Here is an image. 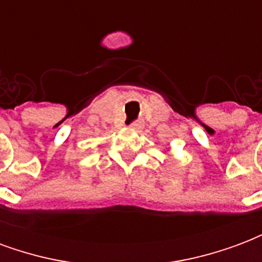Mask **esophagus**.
I'll use <instances>...</instances> for the list:
<instances>
[{
  "label": "esophagus",
  "mask_w": 262,
  "mask_h": 262,
  "mask_svg": "<svg viewBox=\"0 0 262 262\" xmlns=\"http://www.w3.org/2000/svg\"><path fill=\"white\" fill-rule=\"evenodd\" d=\"M143 126H144V123H143L142 120H137V122H133L130 125L132 129H135V130H140Z\"/></svg>",
  "instance_id": "34e87169"
}]
</instances>
